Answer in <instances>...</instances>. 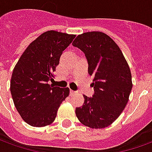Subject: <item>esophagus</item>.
Returning <instances> with one entry per match:
<instances>
[{
  "mask_svg": "<svg viewBox=\"0 0 152 152\" xmlns=\"http://www.w3.org/2000/svg\"><path fill=\"white\" fill-rule=\"evenodd\" d=\"M70 94H78V92H76V91H74V90H70Z\"/></svg>",
  "mask_w": 152,
  "mask_h": 152,
  "instance_id": "34e87169",
  "label": "esophagus"
}]
</instances>
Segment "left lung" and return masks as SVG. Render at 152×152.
Returning a JSON list of instances; mask_svg holds the SVG:
<instances>
[{
	"instance_id": "left-lung-1",
	"label": "left lung",
	"mask_w": 152,
	"mask_h": 152,
	"mask_svg": "<svg viewBox=\"0 0 152 152\" xmlns=\"http://www.w3.org/2000/svg\"><path fill=\"white\" fill-rule=\"evenodd\" d=\"M73 45L86 55L95 91L93 98L83 94L84 103L75 109L76 116L90 128L107 127L121 115L129 100L132 88L129 65L117 43L101 31L78 34Z\"/></svg>"
}]
</instances>
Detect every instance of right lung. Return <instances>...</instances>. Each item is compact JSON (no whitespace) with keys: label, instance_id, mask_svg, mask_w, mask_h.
Returning <instances> with one entry per match:
<instances>
[{"label":"right lung","instance_id":"add662e5","mask_svg":"<svg viewBox=\"0 0 152 152\" xmlns=\"http://www.w3.org/2000/svg\"><path fill=\"white\" fill-rule=\"evenodd\" d=\"M75 34L48 30L30 43L15 66L10 93L21 118L36 127L50 125L60 104L69 95V88L48 83L59 64L63 51Z\"/></svg>","mask_w":152,"mask_h":152}]
</instances>
